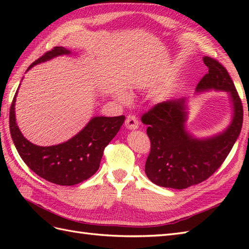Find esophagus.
<instances>
[{
	"label": "esophagus",
	"mask_w": 249,
	"mask_h": 249,
	"mask_svg": "<svg viewBox=\"0 0 249 249\" xmlns=\"http://www.w3.org/2000/svg\"><path fill=\"white\" fill-rule=\"evenodd\" d=\"M125 126L128 129H137L139 127V121L135 115L129 114V115H127V118H126Z\"/></svg>",
	"instance_id": "34e87169"
}]
</instances>
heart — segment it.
Wrapping results in <instances>:
<instances>
[{"mask_svg":"<svg viewBox=\"0 0 249 249\" xmlns=\"http://www.w3.org/2000/svg\"><path fill=\"white\" fill-rule=\"evenodd\" d=\"M121 98L123 99V100H127V99H128V95L123 94V95H122V96H121Z\"/></svg>","mask_w":249,"mask_h":249,"instance_id":"1","label":"heart"}]
</instances>
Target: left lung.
<instances>
[{
    "instance_id": "8db88e82",
    "label": "left lung",
    "mask_w": 249,
    "mask_h": 249,
    "mask_svg": "<svg viewBox=\"0 0 249 249\" xmlns=\"http://www.w3.org/2000/svg\"><path fill=\"white\" fill-rule=\"evenodd\" d=\"M209 72L197 86V91L214 89L230 93L233 120L223 134L199 140L185 130V100L160 103L141 118L147 125L151 151L146 158L145 173L158 186L185 189L208 179L228 156L243 125V105L229 72L210 56L203 57Z\"/></svg>"
}]
</instances>
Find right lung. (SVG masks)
Instances as JSON below:
<instances>
[{
  "instance_id": "1",
  "label": "right lung",
  "mask_w": 249,
  "mask_h": 249,
  "mask_svg": "<svg viewBox=\"0 0 249 249\" xmlns=\"http://www.w3.org/2000/svg\"><path fill=\"white\" fill-rule=\"evenodd\" d=\"M70 53L63 47H54L32 63L28 71L38 63ZM17 92L9 110V130L16 149L25 165L37 176L62 186H71L91 178L98 170L105 147L118 134L125 116H95L80 133L64 143L38 146L24 138L16 123L15 103Z\"/></svg>"
}]
</instances>
